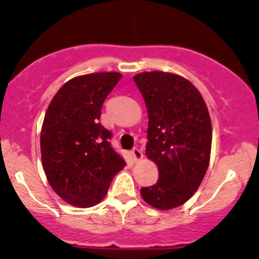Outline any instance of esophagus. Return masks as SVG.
Returning <instances> with one entry per match:
<instances>
[{
	"label": "esophagus",
	"mask_w": 259,
	"mask_h": 259,
	"mask_svg": "<svg viewBox=\"0 0 259 259\" xmlns=\"http://www.w3.org/2000/svg\"><path fill=\"white\" fill-rule=\"evenodd\" d=\"M132 154H133V158H134V160L136 161H139V160H141V159H143V152H141V150H139V148L138 147H134L133 150H132Z\"/></svg>",
	"instance_id": "esophagus-1"
}]
</instances>
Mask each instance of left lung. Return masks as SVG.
I'll return each instance as SVG.
<instances>
[{
	"instance_id": "left-lung-1",
	"label": "left lung",
	"mask_w": 259,
	"mask_h": 259,
	"mask_svg": "<svg viewBox=\"0 0 259 259\" xmlns=\"http://www.w3.org/2000/svg\"><path fill=\"white\" fill-rule=\"evenodd\" d=\"M148 114L147 158L159 179L141 197L158 210L185 204L203 182L210 162L212 125L199 91L173 73L144 72L133 76Z\"/></svg>"
}]
</instances>
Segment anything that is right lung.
<instances>
[{"mask_svg":"<svg viewBox=\"0 0 259 259\" xmlns=\"http://www.w3.org/2000/svg\"><path fill=\"white\" fill-rule=\"evenodd\" d=\"M121 76L101 72L73 77L46 112L40 137L42 166L52 189L73 206L100 203L126 165L109 144L112 133L99 122L102 104Z\"/></svg>","mask_w":259,"mask_h":259,"instance_id":"1","label":"right lung"}]
</instances>
